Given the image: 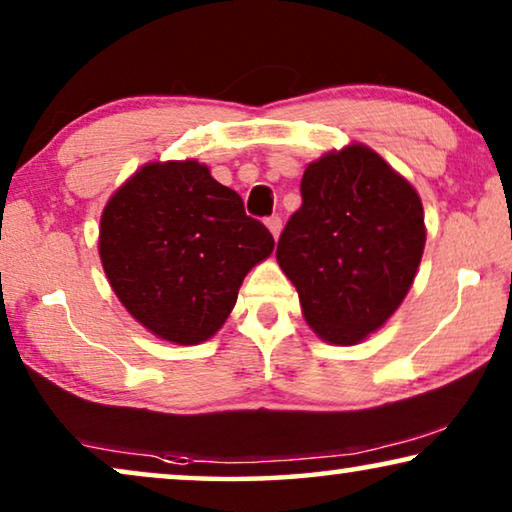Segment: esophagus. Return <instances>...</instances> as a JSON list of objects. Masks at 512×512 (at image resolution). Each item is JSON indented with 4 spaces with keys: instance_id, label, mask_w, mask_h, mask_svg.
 Wrapping results in <instances>:
<instances>
[{
    "instance_id": "esophagus-1",
    "label": "esophagus",
    "mask_w": 512,
    "mask_h": 512,
    "mask_svg": "<svg viewBox=\"0 0 512 512\" xmlns=\"http://www.w3.org/2000/svg\"><path fill=\"white\" fill-rule=\"evenodd\" d=\"M265 226L270 228V233H272V237H279V233H282V219H279V216H268V219H265Z\"/></svg>"
}]
</instances>
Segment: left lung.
I'll return each mask as SVG.
<instances>
[{
  "mask_svg": "<svg viewBox=\"0 0 512 512\" xmlns=\"http://www.w3.org/2000/svg\"><path fill=\"white\" fill-rule=\"evenodd\" d=\"M303 205L277 244L303 314L333 345L377 331L410 291L426 242L415 188L368 146L352 144L307 165Z\"/></svg>",
  "mask_w": 512,
  "mask_h": 512,
  "instance_id": "1",
  "label": "left lung"
}]
</instances>
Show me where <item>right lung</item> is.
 <instances>
[{"mask_svg":"<svg viewBox=\"0 0 512 512\" xmlns=\"http://www.w3.org/2000/svg\"><path fill=\"white\" fill-rule=\"evenodd\" d=\"M275 249L233 188L205 165L151 163L114 193L100 226L111 289L139 324L177 345L212 338L247 272Z\"/></svg>","mask_w":512,"mask_h":512,"instance_id":"right-lung-1","label":"right lung"}]
</instances>
